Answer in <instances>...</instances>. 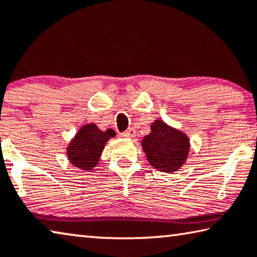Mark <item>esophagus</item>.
I'll return each mask as SVG.
<instances>
[{
  "mask_svg": "<svg viewBox=\"0 0 257 257\" xmlns=\"http://www.w3.org/2000/svg\"><path fill=\"white\" fill-rule=\"evenodd\" d=\"M122 137H124V138H130V139L135 138L136 137L135 128H128L127 131H125L124 133H122Z\"/></svg>",
  "mask_w": 257,
  "mask_h": 257,
  "instance_id": "1",
  "label": "esophagus"
}]
</instances>
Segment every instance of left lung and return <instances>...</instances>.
<instances>
[{"label":"left lung","instance_id":"1","mask_svg":"<svg viewBox=\"0 0 257 257\" xmlns=\"http://www.w3.org/2000/svg\"><path fill=\"white\" fill-rule=\"evenodd\" d=\"M141 146L153 168L163 173L177 172L187 161L190 151L189 137L161 119L151 125V133L144 137Z\"/></svg>","mask_w":257,"mask_h":257}]
</instances>
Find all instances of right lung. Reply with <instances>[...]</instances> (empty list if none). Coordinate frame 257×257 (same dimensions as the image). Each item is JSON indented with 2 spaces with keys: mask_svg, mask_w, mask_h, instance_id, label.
Wrapping results in <instances>:
<instances>
[{
  "mask_svg": "<svg viewBox=\"0 0 257 257\" xmlns=\"http://www.w3.org/2000/svg\"><path fill=\"white\" fill-rule=\"evenodd\" d=\"M116 136L113 130L102 131L94 122L85 124L67 147V156L74 167L89 172L95 168L101 158L107 140Z\"/></svg>",
  "mask_w": 257,
  "mask_h": 257,
  "instance_id": "obj_1",
  "label": "right lung"
}]
</instances>
